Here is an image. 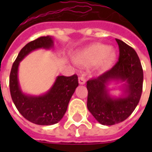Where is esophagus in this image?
Returning <instances> with one entry per match:
<instances>
[{"mask_svg": "<svg viewBox=\"0 0 152 152\" xmlns=\"http://www.w3.org/2000/svg\"><path fill=\"white\" fill-rule=\"evenodd\" d=\"M78 80H79V83H80V84H81V85H83V84H84V83H85V82H86L85 78L83 77V76H80V77H79Z\"/></svg>", "mask_w": 152, "mask_h": 152, "instance_id": "obj_1", "label": "esophagus"}]
</instances>
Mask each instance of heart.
Masks as SVG:
<instances>
[{"label": "heart", "instance_id": "heart-1", "mask_svg": "<svg viewBox=\"0 0 152 152\" xmlns=\"http://www.w3.org/2000/svg\"><path fill=\"white\" fill-rule=\"evenodd\" d=\"M116 57L117 53L113 48L104 44L95 43L77 53L74 61L83 65L99 64L102 70H106L113 65Z\"/></svg>", "mask_w": 152, "mask_h": 152}]
</instances>
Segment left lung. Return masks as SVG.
<instances>
[{
    "mask_svg": "<svg viewBox=\"0 0 152 152\" xmlns=\"http://www.w3.org/2000/svg\"><path fill=\"white\" fill-rule=\"evenodd\" d=\"M119 58L109 71L87 82L88 110L103 125H113L127 119L139 103L143 89L144 73L136 51L120 39ZM124 82L120 97L109 95V83Z\"/></svg>",
    "mask_w": 152,
    "mask_h": 152,
    "instance_id": "8db88e82",
    "label": "left lung"
}]
</instances>
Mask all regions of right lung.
<instances>
[{"label": "right lung", "mask_w": 152, "mask_h": 152, "mask_svg": "<svg viewBox=\"0 0 152 152\" xmlns=\"http://www.w3.org/2000/svg\"><path fill=\"white\" fill-rule=\"evenodd\" d=\"M53 47L51 36L40 37L30 42L19 53L11 69L9 88L12 99L21 115L31 122L39 125H51L61 120L69 102L78 87V77L58 76L46 93L39 96L23 92L18 80L20 61L31 52L38 49L49 50Z\"/></svg>", "instance_id": "1"}]
</instances>
